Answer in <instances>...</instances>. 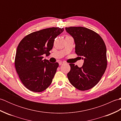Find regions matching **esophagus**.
<instances>
[{"label": "esophagus", "instance_id": "1", "mask_svg": "<svg viewBox=\"0 0 121 121\" xmlns=\"http://www.w3.org/2000/svg\"><path fill=\"white\" fill-rule=\"evenodd\" d=\"M59 65H63V63H65V62H62V61H60V62H59Z\"/></svg>", "mask_w": 121, "mask_h": 121}]
</instances>
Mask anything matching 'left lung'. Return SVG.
I'll list each match as a JSON object with an SVG mask.
<instances>
[{
	"mask_svg": "<svg viewBox=\"0 0 121 121\" xmlns=\"http://www.w3.org/2000/svg\"><path fill=\"white\" fill-rule=\"evenodd\" d=\"M74 39L75 53L84 60L82 68L70 64L67 76L72 85L79 91H87L98 83L107 66V49L104 40L94 30L84 27H66Z\"/></svg>",
	"mask_w": 121,
	"mask_h": 121,
	"instance_id": "left-lung-1",
	"label": "left lung"
}]
</instances>
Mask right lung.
I'll return each instance as SVG.
<instances>
[{"instance_id":"obj_1","label":"right lung","mask_w":121,"mask_h":121,"mask_svg":"<svg viewBox=\"0 0 121 121\" xmlns=\"http://www.w3.org/2000/svg\"><path fill=\"white\" fill-rule=\"evenodd\" d=\"M63 28L50 27L33 32L25 36L17 46L14 65L23 84L30 91L42 92L50 85L59 63L43 60L52 49L55 38Z\"/></svg>"}]
</instances>
